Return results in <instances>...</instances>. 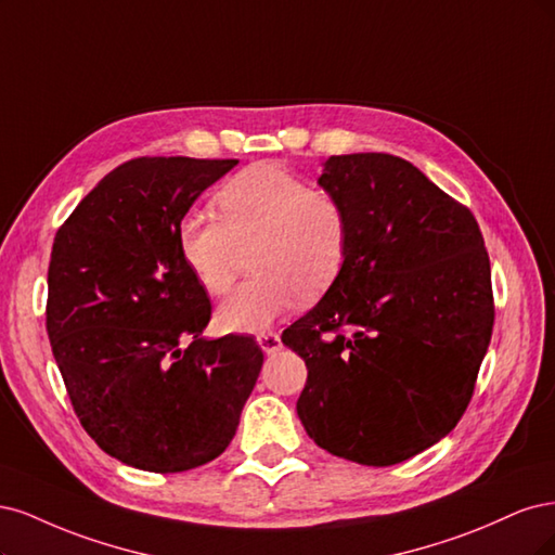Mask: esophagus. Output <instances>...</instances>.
<instances>
[{"label": "esophagus", "mask_w": 555, "mask_h": 555, "mask_svg": "<svg viewBox=\"0 0 555 555\" xmlns=\"http://www.w3.org/2000/svg\"><path fill=\"white\" fill-rule=\"evenodd\" d=\"M258 346L267 352V354H274L276 350H281V336L276 332H260L258 336Z\"/></svg>", "instance_id": "34e87169"}]
</instances>
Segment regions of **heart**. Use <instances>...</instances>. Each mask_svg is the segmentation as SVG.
Listing matches in <instances>:
<instances>
[{
  "instance_id": "obj_1",
  "label": "heart",
  "mask_w": 555,
  "mask_h": 555,
  "mask_svg": "<svg viewBox=\"0 0 555 555\" xmlns=\"http://www.w3.org/2000/svg\"><path fill=\"white\" fill-rule=\"evenodd\" d=\"M221 219L191 211L177 225L182 260L203 288L221 297L254 254L258 274L219 311L228 330L256 332L295 309L299 299L325 295L348 256V211L334 193L276 164L240 170L217 193Z\"/></svg>"
}]
</instances>
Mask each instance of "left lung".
<instances>
[{"label": "left lung", "instance_id": "8db88e82", "mask_svg": "<svg viewBox=\"0 0 555 555\" xmlns=\"http://www.w3.org/2000/svg\"><path fill=\"white\" fill-rule=\"evenodd\" d=\"M318 182L344 203L350 237L332 288L281 334L309 371L297 415L334 456L395 466L473 399L495 318L485 237L399 156H330Z\"/></svg>", "mask_w": 555, "mask_h": 555}]
</instances>
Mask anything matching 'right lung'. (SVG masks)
Listing matches in <instances>:
<instances>
[{
  "label": "right lung",
  "instance_id": "obj_1",
  "mask_svg": "<svg viewBox=\"0 0 555 555\" xmlns=\"http://www.w3.org/2000/svg\"><path fill=\"white\" fill-rule=\"evenodd\" d=\"M237 158L140 156L117 166L60 225L46 330L76 415L105 454L150 473L217 459L262 366L254 336L207 341V291L177 225Z\"/></svg>",
  "mask_w": 555,
  "mask_h": 555
}]
</instances>
